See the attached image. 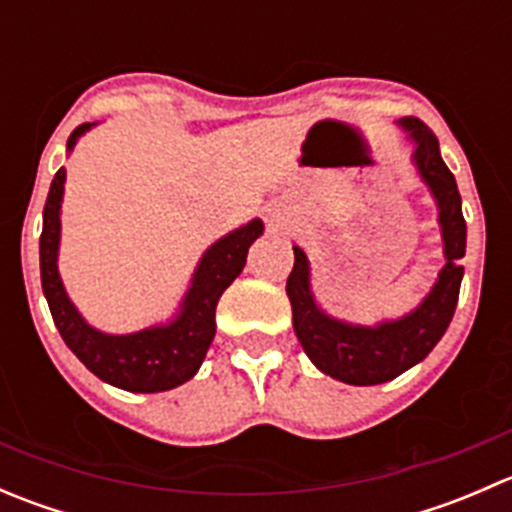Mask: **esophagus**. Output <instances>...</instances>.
I'll use <instances>...</instances> for the list:
<instances>
[{
  "instance_id": "34e87169",
  "label": "esophagus",
  "mask_w": 512,
  "mask_h": 512,
  "mask_svg": "<svg viewBox=\"0 0 512 512\" xmlns=\"http://www.w3.org/2000/svg\"><path fill=\"white\" fill-rule=\"evenodd\" d=\"M267 220H270L272 227H282V225H285V220H287L285 208H280V205L270 208V210H267Z\"/></svg>"
}]
</instances>
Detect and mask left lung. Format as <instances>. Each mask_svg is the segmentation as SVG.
<instances>
[{
	"mask_svg": "<svg viewBox=\"0 0 512 512\" xmlns=\"http://www.w3.org/2000/svg\"><path fill=\"white\" fill-rule=\"evenodd\" d=\"M401 128L416 143L414 160L423 183L431 188L438 203V223L443 232L446 267L428 297L406 317L381 322L376 327H354L327 317L309 292V260L302 247L294 245V267L287 277V297L292 302V324L299 344L312 364L332 379L354 386H374L396 379L406 369L423 361L446 334L461 292L466 255V220L461 210V193L453 173L443 163L438 138L416 116L401 118Z\"/></svg>",
	"mask_w": 512,
	"mask_h": 512,
	"instance_id": "1",
	"label": "left lung"
}]
</instances>
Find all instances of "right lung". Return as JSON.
<instances>
[{"instance_id":"1","label":"right lung","mask_w":512,"mask_h":512,"mask_svg":"<svg viewBox=\"0 0 512 512\" xmlns=\"http://www.w3.org/2000/svg\"><path fill=\"white\" fill-rule=\"evenodd\" d=\"M91 123H81L69 136L66 148H74L81 133H86ZM66 170H56L51 180L49 198L44 205V227L39 240L41 262V287L49 302L51 317L66 347L71 349L89 371L106 384L118 386L138 394H156L193 379L195 371L203 364L205 352L215 337V307L220 294L232 285L242 272L247 260V250L262 235V220H252L240 230L220 237L203 255L198 270L193 275V285L183 299L180 314L163 327L143 329L136 334H103L84 322L71 299L66 297L56 270L59 255V210L64 198Z\"/></svg>"}]
</instances>
